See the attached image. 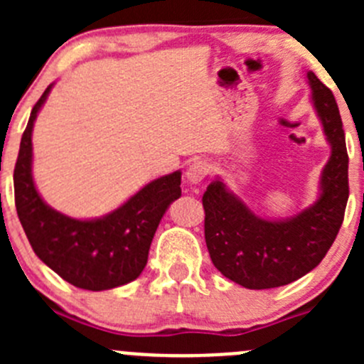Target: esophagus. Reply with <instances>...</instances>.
Wrapping results in <instances>:
<instances>
[{"label":"esophagus","instance_id":"34e87169","mask_svg":"<svg viewBox=\"0 0 364 364\" xmlns=\"http://www.w3.org/2000/svg\"><path fill=\"white\" fill-rule=\"evenodd\" d=\"M208 174H209L208 160L197 159V160H193L188 167H186L185 178L190 185H199V183L204 181L205 176Z\"/></svg>","mask_w":364,"mask_h":364}]
</instances>
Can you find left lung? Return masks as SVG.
Returning a JSON list of instances; mask_svg holds the SVG:
<instances>
[{"instance_id": "8db88e82", "label": "left lung", "mask_w": 364, "mask_h": 364, "mask_svg": "<svg viewBox=\"0 0 364 364\" xmlns=\"http://www.w3.org/2000/svg\"><path fill=\"white\" fill-rule=\"evenodd\" d=\"M311 102L331 155L318 183V199L285 220L260 218L225 183L205 188L204 236L216 269L245 289H274L296 282L331 248L348 199V156L343 124L331 90L306 73Z\"/></svg>"}]
</instances>
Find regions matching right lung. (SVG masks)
Instances as JSON below:
<instances>
[{
	"mask_svg": "<svg viewBox=\"0 0 364 364\" xmlns=\"http://www.w3.org/2000/svg\"><path fill=\"white\" fill-rule=\"evenodd\" d=\"M53 84L33 107L14 168L16 208L33 252L68 284L107 291L130 284L148 262L149 247L168 204L181 196V171L142 186L100 218L77 220L43 203L33 181L31 135Z\"/></svg>",
	"mask_w": 364,
	"mask_h": 364,
	"instance_id": "right-lung-1",
	"label": "right lung"
}]
</instances>
